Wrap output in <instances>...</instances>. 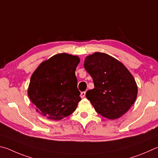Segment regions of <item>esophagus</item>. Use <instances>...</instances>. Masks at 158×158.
I'll return each instance as SVG.
<instances>
[{"label":"esophagus","mask_w":158,"mask_h":158,"mask_svg":"<svg viewBox=\"0 0 158 158\" xmlns=\"http://www.w3.org/2000/svg\"><path fill=\"white\" fill-rule=\"evenodd\" d=\"M85 94H86V92H81V98H85Z\"/></svg>","instance_id":"obj_1"}]
</instances>
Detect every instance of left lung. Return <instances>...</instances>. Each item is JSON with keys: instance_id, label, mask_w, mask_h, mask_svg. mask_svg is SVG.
I'll return each mask as SVG.
<instances>
[{"instance_id": "left-lung-1", "label": "left lung", "mask_w": 158, "mask_h": 158, "mask_svg": "<svg viewBox=\"0 0 158 158\" xmlns=\"http://www.w3.org/2000/svg\"><path fill=\"white\" fill-rule=\"evenodd\" d=\"M84 66L94 84L86 97L96 111L110 119L126 114L135 102L138 92L128 69L120 61L101 52L85 57Z\"/></svg>"}]
</instances>
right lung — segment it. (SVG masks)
Masks as SVG:
<instances>
[{"instance_id": "1", "label": "right lung", "mask_w": 158, "mask_h": 158, "mask_svg": "<svg viewBox=\"0 0 158 158\" xmlns=\"http://www.w3.org/2000/svg\"><path fill=\"white\" fill-rule=\"evenodd\" d=\"M76 55L58 53L41 62L32 73L27 95L36 111L51 120L72 114L81 100L77 88Z\"/></svg>"}]
</instances>
